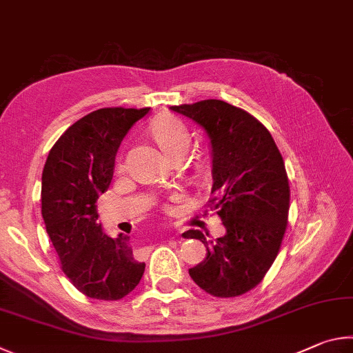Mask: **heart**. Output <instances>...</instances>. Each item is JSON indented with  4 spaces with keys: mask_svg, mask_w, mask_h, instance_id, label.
Returning a JSON list of instances; mask_svg holds the SVG:
<instances>
[{
    "mask_svg": "<svg viewBox=\"0 0 353 353\" xmlns=\"http://www.w3.org/2000/svg\"><path fill=\"white\" fill-rule=\"evenodd\" d=\"M150 132L154 141L170 158L181 153L186 154L192 141L189 128L178 117L170 114L154 117L150 123Z\"/></svg>",
    "mask_w": 353,
    "mask_h": 353,
    "instance_id": "b5f03b06",
    "label": "heart"
}]
</instances>
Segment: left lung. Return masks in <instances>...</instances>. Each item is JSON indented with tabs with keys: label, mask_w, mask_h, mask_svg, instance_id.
I'll list each match as a JSON object with an SVG mask.
<instances>
[{
	"label": "left lung",
	"mask_w": 353,
	"mask_h": 353,
	"mask_svg": "<svg viewBox=\"0 0 353 353\" xmlns=\"http://www.w3.org/2000/svg\"><path fill=\"white\" fill-rule=\"evenodd\" d=\"M170 110L208 133L214 180L209 205L226 228L215 242L199 230L183 234L200 240L208 251L189 274L209 294L240 296L261 283L287 230L290 186L282 154L268 130L231 103L208 99Z\"/></svg>",
	"instance_id": "8db88e82"
}]
</instances>
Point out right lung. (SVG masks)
Listing matches in <instances>:
<instances>
[{
    "instance_id": "1",
    "label": "right lung",
    "mask_w": 353,
    "mask_h": 353,
    "mask_svg": "<svg viewBox=\"0 0 353 353\" xmlns=\"http://www.w3.org/2000/svg\"><path fill=\"white\" fill-rule=\"evenodd\" d=\"M150 108H101L74 122L48 154L41 175V215L61 270L80 293L117 301L133 292L145 263L130 236L110 237L97 223L96 201L113 180L128 130Z\"/></svg>"
}]
</instances>
